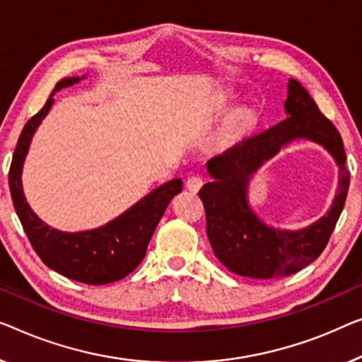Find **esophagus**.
Instances as JSON below:
<instances>
[{
	"label": "esophagus",
	"instance_id": "obj_1",
	"mask_svg": "<svg viewBox=\"0 0 362 362\" xmlns=\"http://www.w3.org/2000/svg\"><path fill=\"white\" fill-rule=\"evenodd\" d=\"M185 187L190 190L192 193H197L199 188L203 187V179L199 175H190L185 182Z\"/></svg>",
	"mask_w": 362,
	"mask_h": 362
}]
</instances>
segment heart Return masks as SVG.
<instances>
[{
	"label": "heart",
	"mask_w": 362,
	"mask_h": 362,
	"mask_svg": "<svg viewBox=\"0 0 362 362\" xmlns=\"http://www.w3.org/2000/svg\"><path fill=\"white\" fill-rule=\"evenodd\" d=\"M252 118H253V115H252L250 110L242 109L239 112H235V115L233 117V122H230V127H233L234 129L244 128L252 122Z\"/></svg>",
	"instance_id": "b5f03b06"
}]
</instances>
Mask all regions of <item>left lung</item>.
I'll return each mask as SVG.
<instances>
[{
    "label": "left lung",
    "instance_id": "left-lung-1",
    "mask_svg": "<svg viewBox=\"0 0 362 362\" xmlns=\"http://www.w3.org/2000/svg\"><path fill=\"white\" fill-rule=\"evenodd\" d=\"M286 117L278 125L244 138L206 163L211 180L199 190L206 234L214 255L239 276L272 279L288 276L309 265L325 249L343 211L349 188L343 141L299 81L289 79ZM298 139L320 144L340 170L339 190L329 211L307 228H273L260 220L248 202L253 173L279 150Z\"/></svg>",
    "mask_w": 362,
    "mask_h": 362
}]
</instances>
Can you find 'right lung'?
<instances>
[{
    "instance_id": "obj_1",
    "label": "right lung",
    "mask_w": 362,
    "mask_h": 362,
    "mask_svg": "<svg viewBox=\"0 0 362 362\" xmlns=\"http://www.w3.org/2000/svg\"><path fill=\"white\" fill-rule=\"evenodd\" d=\"M86 78L88 74L58 81L43 109L25 123L11 163L9 190L21 224L37 255L48 268L79 283L107 284L125 278L141 263L167 204L182 192V179L163 183L115 219L89 230L64 233L50 228L32 211L23 190V167L32 138L55 104L53 94Z\"/></svg>"
}]
</instances>
